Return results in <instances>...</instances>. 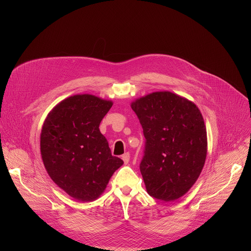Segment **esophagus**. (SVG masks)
<instances>
[{
    "mask_svg": "<svg viewBox=\"0 0 251 251\" xmlns=\"http://www.w3.org/2000/svg\"><path fill=\"white\" fill-rule=\"evenodd\" d=\"M129 158H130V154H129V152H126L125 154H123V155H122V159L124 160L125 164H127V163L129 162Z\"/></svg>",
    "mask_w": 251,
    "mask_h": 251,
    "instance_id": "34e87169",
    "label": "esophagus"
}]
</instances>
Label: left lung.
Masks as SVG:
<instances>
[{
	"label": "left lung",
	"mask_w": 251,
	"mask_h": 251,
	"mask_svg": "<svg viewBox=\"0 0 251 251\" xmlns=\"http://www.w3.org/2000/svg\"><path fill=\"white\" fill-rule=\"evenodd\" d=\"M130 106L146 138L140 171L147 192L161 201H175L192 187L206 161L203 116L194 102L168 91L136 99Z\"/></svg>",
	"instance_id": "obj_1"
}]
</instances>
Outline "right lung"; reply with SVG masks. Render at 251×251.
I'll use <instances>...</instances> for the list:
<instances>
[{"mask_svg": "<svg viewBox=\"0 0 251 251\" xmlns=\"http://www.w3.org/2000/svg\"><path fill=\"white\" fill-rule=\"evenodd\" d=\"M113 102L75 95L47 115L40 133V154L52 180L80 202L98 199L124 161L113 156L100 124Z\"/></svg>", "mask_w": 251, "mask_h": 251, "instance_id": "obj_1", "label": "right lung"}]
</instances>
